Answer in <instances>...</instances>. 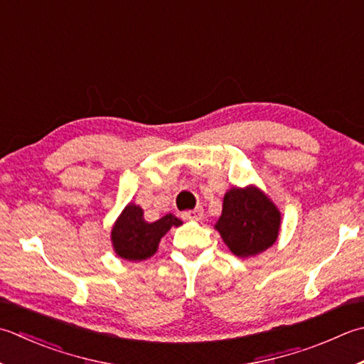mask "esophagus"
Instances as JSON below:
<instances>
[{
    "label": "esophagus",
    "instance_id": "esophagus-1",
    "mask_svg": "<svg viewBox=\"0 0 364 364\" xmlns=\"http://www.w3.org/2000/svg\"><path fill=\"white\" fill-rule=\"evenodd\" d=\"M203 218V210L202 208H196V210H189L183 213V219H192V220H200Z\"/></svg>",
    "mask_w": 364,
    "mask_h": 364
}]
</instances>
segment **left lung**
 <instances>
[{"mask_svg":"<svg viewBox=\"0 0 364 364\" xmlns=\"http://www.w3.org/2000/svg\"><path fill=\"white\" fill-rule=\"evenodd\" d=\"M215 227L235 255L247 259L274 245L281 213L259 188H232L225 192L223 215Z\"/></svg>","mask_w":364,"mask_h":364,"instance_id":"left-lung-1","label":"left lung"}]
</instances>
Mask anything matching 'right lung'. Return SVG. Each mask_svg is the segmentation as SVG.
Returning a JSON list of instances; mask_svg holds the SVG:
<instances>
[{
  "label": "right lung",
  "instance_id": "obj_1",
  "mask_svg": "<svg viewBox=\"0 0 364 364\" xmlns=\"http://www.w3.org/2000/svg\"><path fill=\"white\" fill-rule=\"evenodd\" d=\"M183 223L173 215H166L154 223H146L144 210L129 203L117 219L112 229V245L121 259L140 262L158 251L159 241L172 227Z\"/></svg>",
  "mask_w": 364,
  "mask_h": 364
}]
</instances>
